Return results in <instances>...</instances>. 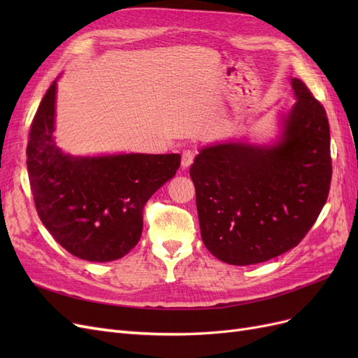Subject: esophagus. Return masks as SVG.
I'll return each instance as SVG.
<instances>
[{
	"instance_id": "34e87169",
	"label": "esophagus",
	"mask_w": 358,
	"mask_h": 358,
	"mask_svg": "<svg viewBox=\"0 0 358 358\" xmlns=\"http://www.w3.org/2000/svg\"><path fill=\"white\" fill-rule=\"evenodd\" d=\"M197 152L196 150L192 149H185L182 152V169H188L192 162H194V158H196Z\"/></svg>"
}]
</instances>
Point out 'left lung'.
Wrapping results in <instances>:
<instances>
[{
    "label": "left lung",
    "instance_id": "left-lung-1",
    "mask_svg": "<svg viewBox=\"0 0 358 358\" xmlns=\"http://www.w3.org/2000/svg\"><path fill=\"white\" fill-rule=\"evenodd\" d=\"M291 85L297 101L275 145L208 146L189 169L203 243L224 263L257 264L289 251L327 201L329 119L305 83Z\"/></svg>",
    "mask_w": 358,
    "mask_h": 358
}]
</instances>
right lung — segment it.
Segmentation results:
<instances>
[{"label":"right lung","instance_id":"add662e5","mask_svg":"<svg viewBox=\"0 0 358 358\" xmlns=\"http://www.w3.org/2000/svg\"><path fill=\"white\" fill-rule=\"evenodd\" d=\"M57 80L36 112L27 166L43 225L64 249L86 262L122 258L143 230V208L176 175L179 154L73 157L53 140Z\"/></svg>","mask_w":358,"mask_h":358}]
</instances>
